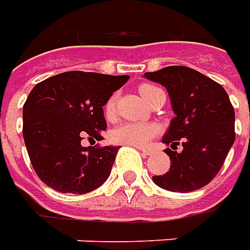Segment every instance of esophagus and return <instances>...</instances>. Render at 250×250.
<instances>
[{
    "label": "esophagus",
    "instance_id": "1",
    "mask_svg": "<svg viewBox=\"0 0 250 250\" xmlns=\"http://www.w3.org/2000/svg\"><path fill=\"white\" fill-rule=\"evenodd\" d=\"M141 151H142L145 155H151L153 153H154V151H153L151 149H141Z\"/></svg>",
    "mask_w": 250,
    "mask_h": 250
}]
</instances>
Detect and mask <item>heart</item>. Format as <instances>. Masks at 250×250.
Instances as JSON below:
<instances>
[{"mask_svg":"<svg viewBox=\"0 0 250 250\" xmlns=\"http://www.w3.org/2000/svg\"><path fill=\"white\" fill-rule=\"evenodd\" d=\"M160 88L150 83H143L139 88V93L145 100L150 103L153 96ZM115 108H116V95L108 97V100L104 104V115L107 119H111L115 115ZM158 134V127L150 123H134V122H125L118 127H115L109 132V139L111 142L116 145H127V146H134V147H145L146 145Z\"/></svg>","mask_w":250,"mask_h":250,"instance_id":"1","label":"heart"}]
</instances>
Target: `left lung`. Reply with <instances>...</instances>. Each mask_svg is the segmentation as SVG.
<instances>
[{"label":"left lung","instance_id":"8db88e82","mask_svg":"<svg viewBox=\"0 0 250 250\" xmlns=\"http://www.w3.org/2000/svg\"><path fill=\"white\" fill-rule=\"evenodd\" d=\"M167 90L174 116L162 142L170 158L165 174L153 181L167 191H195L221 170L235 138L234 108L222 85L187 66H167L145 73ZM180 143L181 152H174Z\"/></svg>","mask_w":250,"mask_h":250}]
</instances>
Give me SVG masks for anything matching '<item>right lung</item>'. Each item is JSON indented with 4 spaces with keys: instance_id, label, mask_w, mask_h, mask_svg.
I'll use <instances>...</instances> for the list:
<instances>
[{
    "instance_id": "add662e5",
    "label": "right lung",
    "mask_w": 250,
    "mask_h": 250,
    "mask_svg": "<svg viewBox=\"0 0 250 250\" xmlns=\"http://www.w3.org/2000/svg\"><path fill=\"white\" fill-rule=\"evenodd\" d=\"M128 76L66 71L36 83L22 107V137L39 179L62 193H88L111 173L118 146L83 147L101 141L103 107Z\"/></svg>"
}]
</instances>
